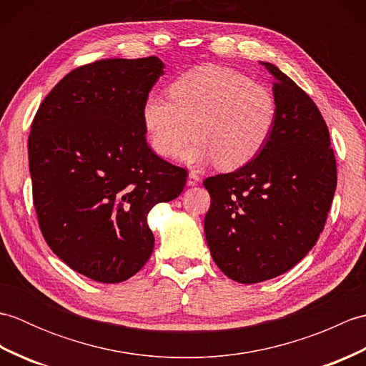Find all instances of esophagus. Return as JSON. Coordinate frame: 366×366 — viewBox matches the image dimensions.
I'll use <instances>...</instances> for the list:
<instances>
[{
  "mask_svg": "<svg viewBox=\"0 0 366 366\" xmlns=\"http://www.w3.org/2000/svg\"><path fill=\"white\" fill-rule=\"evenodd\" d=\"M198 182H199V176L195 173V171H190L187 177V184L193 187V185H197Z\"/></svg>",
  "mask_w": 366,
  "mask_h": 366,
  "instance_id": "esophagus-1",
  "label": "esophagus"
}]
</instances>
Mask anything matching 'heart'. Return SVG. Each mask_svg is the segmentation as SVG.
Returning a JSON list of instances; mask_svg holds the SVG:
<instances>
[{"mask_svg":"<svg viewBox=\"0 0 366 366\" xmlns=\"http://www.w3.org/2000/svg\"><path fill=\"white\" fill-rule=\"evenodd\" d=\"M168 99L147 97L142 110L147 142L163 159L181 152L193 134L182 160L236 169L262 151L277 119L275 97L266 86L217 64L179 76Z\"/></svg>","mask_w":366,"mask_h":366,"instance_id":"obj_1","label":"heart"}]
</instances>
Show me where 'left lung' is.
Returning a JSON list of instances; mask_svg holds the SVG:
<instances>
[{
  "mask_svg": "<svg viewBox=\"0 0 366 366\" xmlns=\"http://www.w3.org/2000/svg\"><path fill=\"white\" fill-rule=\"evenodd\" d=\"M277 119L266 146L232 173L207 177L204 234L224 275L252 285L285 274L324 229L337 189V160L320 108L270 63Z\"/></svg>",
  "mask_w": 366,
  "mask_h": 366,
  "instance_id": "left-lung-1",
  "label": "left lung"
}]
</instances>
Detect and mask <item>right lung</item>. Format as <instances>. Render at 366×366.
<instances>
[{
	"label": "right lung",
	"instance_id": "right-lung-1",
	"mask_svg": "<svg viewBox=\"0 0 366 366\" xmlns=\"http://www.w3.org/2000/svg\"><path fill=\"white\" fill-rule=\"evenodd\" d=\"M163 67L157 56L76 67L31 124L39 228L61 261L94 282H126L144 266L154 250L147 214L187 182V169L146 142L142 110Z\"/></svg>",
	"mask_w": 366,
	"mask_h": 366
}]
</instances>
